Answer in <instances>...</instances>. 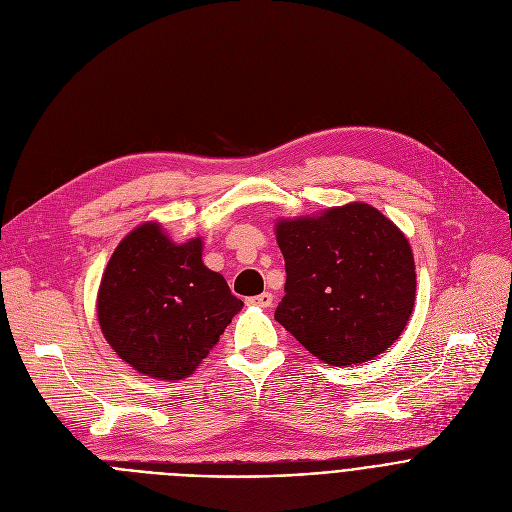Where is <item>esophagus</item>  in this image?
I'll use <instances>...</instances> for the list:
<instances>
[{
	"label": "esophagus",
	"mask_w": 512,
	"mask_h": 512,
	"mask_svg": "<svg viewBox=\"0 0 512 512\" xmlns=\"http://www.w3.org/2000/svg\"><path fill=\"white\" fill-rule=\"evenodd\" d=\"M247 302H249L251 306H259V308H271V304H273V294H269V291H263L261 296L249 298Z\"/></svg>",
	"instance_id": "esophagus-1"
}]
</instances>
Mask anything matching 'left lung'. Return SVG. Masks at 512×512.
I'll return each instance as SVG.
<instances>
[{"mask_svg": "<svg viewBox=\"0 0 512 512\" xmlns=\"http://www.w3.org/2000/svg\"><path fill=\"white\" fill-rule=\"evenodd\" d=\"M285 296L275 320L320 360H373L405 330L415 304V263L405 235L364 202L275 225Z\"/></svg>", "mask_w": 512, "mask_h": 512, "instance_id": "8db88e82", "label": "left lung"}]
</instances>
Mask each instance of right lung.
<instances>
[{
    "label": "right lung",
    "mask_w": 512,
    "mask_h": 512,
    "mask_svg": "<svg viewBox=\"0 0 512 512\" xmlns=\"http://www.w3.org/2000/svg\"><path fill=\"white\" fill-rule=\"evenodd\" d=\"M243 302L202 263L200 237L174 243L158 223L133 229L113 251L97 296L105 340L137 373L192 375Z\"/></svg>",
    "instance_id": "right-lung-1"
}]
</instances>
